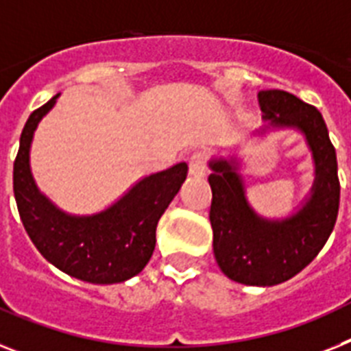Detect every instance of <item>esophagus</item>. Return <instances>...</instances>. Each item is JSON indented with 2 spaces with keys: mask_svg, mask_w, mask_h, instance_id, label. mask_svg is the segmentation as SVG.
I'll return each instance as SVG.
<instances>
[{
  "mask_svg": "<svg viewBox=\"0 0 351 351\" xmlns=\"http://www.w3.org/2000/svg\"><path fill=\"white\" fill-rule=\"evenodd\" d=\"M190 176L192 178H204L206 176V158L202 152H193L192 158H190Z\"/></svg>",
  "mask_w": 351,
  "mask_h": 351,
  "instance_id": "34e87169",
  "label": "esophagus"
}]
</instances>
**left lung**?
<instances>
[{
  "instance_id": "1",
  "label": "left lung",
  "mask_w": 351,
  "mask_h": 351,
  "mask_svg": "<svg viewBox=\"0 0 351 351\" xmlns=\"http://www.w3.org/2000/svg\"><path fill=\"white\" fill-rule=\"evenodd\" d=\"M265 125L254 136L294 130L303 136L314 165L311 192L289 215L263 217L251 206L239 158L210 159V222L213 253L222 273L242 285L271 287L296 276L317 256L339 211L337 159L321 112L280 89L258 93Z\"/></svg>"
}]
</instances>
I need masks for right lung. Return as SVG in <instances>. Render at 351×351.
I'll use <instances>...</instances> for the list:
<instances>
[{"mask_svg":"<svg viewBox=\"0 0 351 351\" xmlns=\"http://www.w3.org/2000/svg\"><path fill=\"white\" fill-rule=\"evenodd\" d=\"M39 107L26 120L14 163V195L23 226L39 253L69 276L112 285L140 274L156 247V228L186 179L188 165L178 163L138 179L117 201L89 215L59 208L37 186L30 149L39 121L57 104Z\"/></svg>","mask_w":351,"mask_h":351,"instance_id":"obj_1","label":"right lung"}]
</instances>
